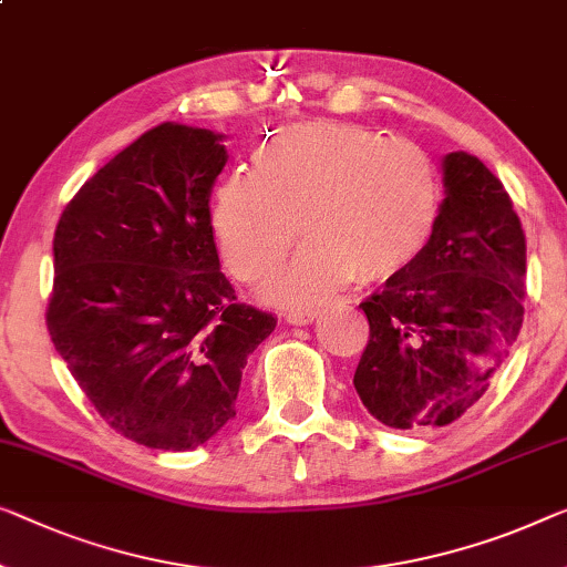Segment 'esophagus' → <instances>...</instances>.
Returning a JSON list of instances; mask_svg holds the SVG:
<instances>
[{
    "label": "esophagus",
    "mask_w": 567,
    "mask_h": 567,
    "mask_svg": "<svg viewBox=\"0 0 567 567\" xmlns=\"http://www.w3.org/2000/svg\"><path fill=\"white\" fill-rule=\"evenodd\" d=\"M287 323H292V326H308V323H312V320L318 318V312L316 310H302V312H287Z\"/></svg>",
    "instance_id": "1"
}]
</instances>
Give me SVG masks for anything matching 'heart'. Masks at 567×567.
I'll use <instances>...</instances> for the list:
<instances>
[{"label":"heart","mask_w":567,"mask_h":567,"mask_svg":"<svg viewBox=\"0 0 567 567\" xmlns=\"http://www.w3.org/2000/svg\"><path fill=\"white\" fill-rule=\"evenodd\" d=\"M255 173H234L210 200L218 255L236 280L259 285L306 236L265 298L306 310L357 277L382 285L415 265L443 214L435 159L415 142L353 124H295L261 142Z\"/></svg>","instance_id":"b5f03b06"}]
</instances>
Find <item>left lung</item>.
<instances>
[{
  "instance_id": "1",
  "label": "left lung",
  "mask_w": 567,
  "mask_h": 567,
  "mask_svg": "<svg viewBox=\"0 0 567 567\" xmlns=\"http://www.w3.org/2000/svg\"><path fill=\"white\" fill-rule=\"evenodd\" d=\"M443 214L427 249L361 302L369 343L353 374L386 427H445L471 410L525 320L527 244L509 193L468 152L443 157Z\"/></svg>"
}]
</instances>
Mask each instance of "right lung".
<instances>
[{
	"mask_svg": "<svg viewBox=\"0 0 567 567\" xmlns=\"http://www.w3.org/2000/svg\"><path fill=\"white\" fill-rule=\"evenodd\" d=\"M226 159L224 134L159 124L55 229V351L116 433L157 451H193L236 417L241 369L277 326L221 272L208 200Z\"/></svg>",
	"mask_w": 567,
	"mask_h": 567,
	"instance_id": "right-lung-1",
	"label": "right lung"
}]
</instances>
